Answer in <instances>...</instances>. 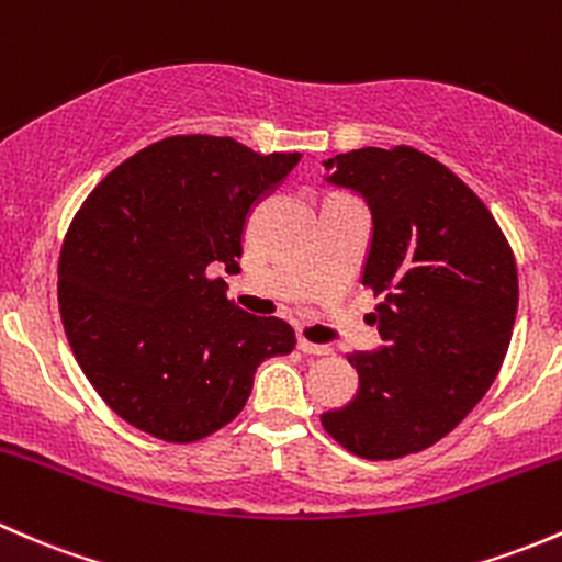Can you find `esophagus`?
<instances>
[{"label":"esophagus","mask_w":562,"mask_h":562,"mask_svg":"<svg viewBox=\"0 0 562 562\" xmlns=\"http://www.w3.org/2000/svg\"><path fill=\"white\" fill-rule=\"evenodd\" d=\"M297 349L303 351V355H311V357H327V355H333V349H329V346L311 344V340H305V338L297 340Z\"/></svg>","instance_id":"34e87169"}]
</instances>
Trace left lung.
Instances as JSON below:
<instances>
[{
    "label": "left lung",
    "instance_id": "obj_1",
    "mask_svg": "<svg viewBox=\"0 0 562 562\" xmlns=\"http://www.w3.org/2000/svg\"><path fill=\"white\" fill-rule=\"evenodd\" d=\"M327 181L368 202L379 351H355V401L322 414L344 449L397 460L441 441L495 381L519 283L512 246L482 200L432 156L360 148L324 161Z\"/></svg>",
    "mask_w": 562,
    "mask_h": 562
}]
</instances>
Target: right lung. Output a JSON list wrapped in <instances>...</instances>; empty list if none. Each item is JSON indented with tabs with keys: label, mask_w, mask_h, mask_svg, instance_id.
<instances>
[{
	"label": "right lung",
	"mask_w": 562,
	"mask_h": 562,
	"mask_svg": "<svg viewBox=\"0 0 562 562\" xmlns=\"http://www.w3.org/2000/svg\"><path fill=\"white\" fill-rule=\"evenodd\" d=\"M300 154L233 137L176 135L143 148L86 196L59 257V311L72 355L124 422L192 443L233 422L254 373L294 349V329L227 297L251 207Z\"/></svg>",
	"instance_id": "add662e5"
}]
</instances>
